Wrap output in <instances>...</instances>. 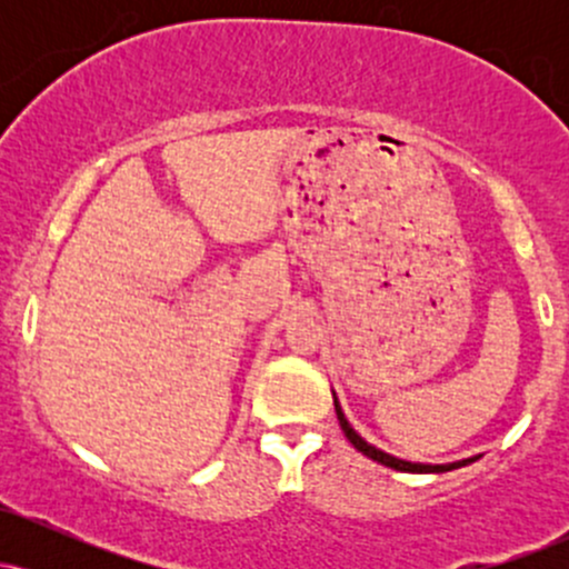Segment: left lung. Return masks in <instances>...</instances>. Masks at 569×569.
<instances>
[{
  "instance_id": "left-lung-1",
  "label": "left lung",
  "mask_w": 569,
  "mask_h": 569,
  "mask_svg": "<svg viewBox=\"0 0 569 569\" xmlns=\"http://www.w3.org/2000/svg\"><path fill=\"white\" fill-rule=\"evenodd\" d=\"M335 411H337V420H339V428H342L345 439H348L352 447L358 449L361 455H367L369 460L380 462V466H388L393 468V471H403V473H443V471H455V468H462L468 466V462H473L476 457H468V460H457V462H447V466H428V462H411V460H401V457H393L388 452H382V449H377L375 443H369L363 439L361 433H356V428L350 426L348 417H345L342 407H339L337 396H335Z\"/></svg>"
}]
</instances>
